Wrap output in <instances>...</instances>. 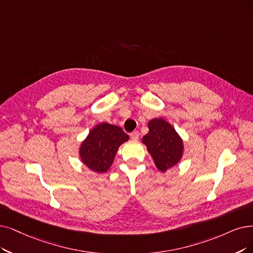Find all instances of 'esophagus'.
Segmentation results:
<instances>
[{
  "label": "esophagus",
  "instance_id": "obj_1",
  "mask_svg": "<svg viewBox=\"0 0 253 253\" xmlns=\"http://www.w3.org/2000/svg\"><path fill=\"white\" fill-rule=\"evenodd\" d=\"M129 136H130V138L134 139V140H138V139H139V133L137 132V130H135V132L130 133Z\"/></svg>",
  "mask_w": 253,
  "mask_h": 253
}]
</instances>
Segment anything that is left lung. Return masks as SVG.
Wrapping results in <instances>:
<instances>
[{
	"label": "left lung",
	"mask_w": 253,
	"mask_h": 253,
	"mask_svg": "<svg viewBox=\"0 0 253 253\" xmlns=\"http://www.w3.org/2000/svg\"><path fill=\"white\" fill-rule=\"evenodd\" d=\"M149 132L142 138L157 168L165 171L175 166L184 154V143L174 127L163 118L151 119Z\"/></svg>",
	"instance_id": "8db88e82"
}]
</instances>
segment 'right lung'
I'll return each instance as SVG.
<instances>
[{"instance_id": "1", "label": "right lung", "mask_w": 253, "mask_h": 253, "mask_svg": "<svg viewBox=\"0 0 253 253\" xmlns=\"http://www.w3.org/2000/svg\"><path fill=\"white\" fill-rule=\"evenodd\" d=\"M128 135L117 126L102 123L90 130L80 146V158L84 165L103 173L112 165L119 146L126 142Z\"/></svg>"}]
</instances>
